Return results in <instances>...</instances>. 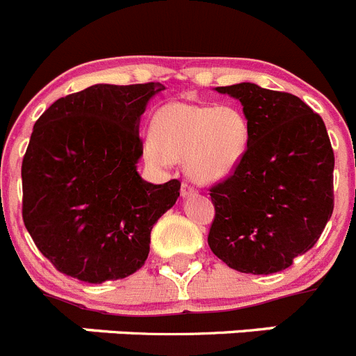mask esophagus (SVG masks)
<instances>
[{"mask_svg":"<svg viewBox=\"0 0 356 356\" xmlns=\"http://www.w3.org/2000/svg\"><path fill=\"white\" fill-rule=\"evenodd\" d=\"M193 194H196V188H194L191 184H187V181H184V184H181V196L188 197V196H193Z\"/></svg>","mask_w":356,"mask_h":356,"instance_id":"obj_1","label":"esophagus"}]
</instances>
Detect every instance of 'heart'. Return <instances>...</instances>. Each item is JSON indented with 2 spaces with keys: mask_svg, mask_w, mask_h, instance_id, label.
I'll list each match as a JSON object with an SVG mask.
<instances>
[{
  "mask_svg": "<svg viewBox=\"0 0 356 356\" xmlns=\"http://www.w3.org/2000/svg\"><path fill=\"white\" fill-rule=\"evenodd\" d=\"M250 137V121L238 106L178 99L155 112L144 155L159 165L184 159L194 181L216 184L241 165Z\"/></svg>",
  "mask_w": 356,
  "mask_h": 356,
  "instance_id": "b5f03b06",
  "label": "heart"
}]
</instances>
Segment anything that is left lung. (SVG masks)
<instances>
[{
    "mask_svg": "<svg viewBox=\"0 0 356 356\" xmlns=\"http://www.w3.org/2000/svg\"><path fill=\"white\" fill-rule=\"evenodd\" d=\"M238 99L250 147L234 175L210 188L209 246L251 275L287 269L321 237L333 212V159L325 122L298 96L242 81L216 87Z\"/></svg>",
    "mask_w": 356,
    "mask_h": 356,
    "instance_id": "obj_1",
    "label": "left lung"
}]
</instances>
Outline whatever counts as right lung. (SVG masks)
Instances as JSON below:
<instances>
[{
    "label": "right lung",
    "mask_w": 356,
    "mask_h": 356,
    "mask_svg": "<svg viewBox=\"0 0 356 356\" xmlns=\"http://www.w3.org/2000/svg\"><path fill=\"white\" fill-rule=\"evenodd\" d=\"M160 83H97L56 99L23 159V221L64 275L103 284L134 275L151 228L180 196V181L143 180L140 115Z\"/></svg>",
    "instance_id": "1"
}]
</instances>
